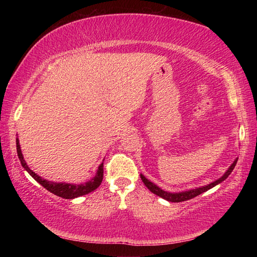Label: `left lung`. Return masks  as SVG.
<instances>
[{"label":"left lung","instance_id":"1","mask_svg":"<svg viewBox=\"0 0 257 257\" xmlns=\"http://www.w3.org/2000/svg\"><path fill=\"white\" fill-rule=\"evenodd\" d=\"M238 161V158L233 161V163L230 165V167L228 168V170L224 172V175L222 177H220L219 179H216L215 181H212L211 184H207L205 186H202V187H197V188H194V189H188V190H184V191H178V193H171V191H167V190H163L162 188H160V187L158 185H155L154 182L150 181L147 178L142 175L141 173V178L143 182H144L145 186L149 188L152 193L158 195V196L162 197L163 199H165V201L168 202H172V203H179V202H185V201H188V199H191L194 197L198 196L199 194H203L205 193V191H207L208 189L213 188V187H215L216 185H219L222 182L223 180L227 179V178L230 176V173L232 172V170L234 169V167H236V163Z\"/></svg>","mask_w":257,"mask_h":257}]
</instances>
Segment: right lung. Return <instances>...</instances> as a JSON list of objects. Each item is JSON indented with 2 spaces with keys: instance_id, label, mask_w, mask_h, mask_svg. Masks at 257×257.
I'll list each match as a JSON object with an SVG mask.
<instances>
[{
  "instance_id": "obj_1",
  "label": "right lung",
  "mask_w": 257,
  "mask_h": 257,
  "mask_svg": "<svg viewBox=\"0 0 257 257\" xmlns=\"http://www.w3.org/2000/svg\"><path fill=\"white\" fill-rule=\"evenodd\" d=\"M16 143H17V153H18V158L20 160L21 165H23V168L34 178L35 180L38 182V184H41L43 187H44V188L51 191L52 194L56 195V196L66 198V199L77 198V197L82 196V195L92 193L93 190L96 189L97 187L101 185V182L103 180V172H104L103 162L98 165L96 175H95L90 180H88L87 182H84V184L77 185V184H68V182L50 181V180H46V179H44V178L38 176L37 173H35L32 169L28 167L24 159L23 152H21L20 143H19L18 138L16 139Z\"/></svg>"
}]
</instances>
